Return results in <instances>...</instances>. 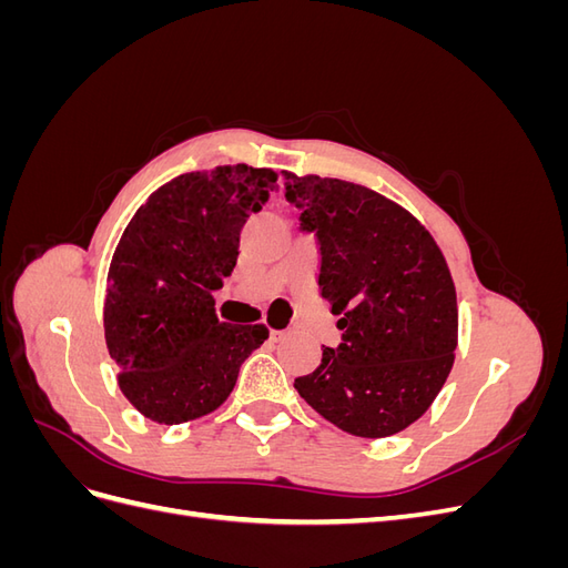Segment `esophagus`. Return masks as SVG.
I'll return each mask as SVG.
<instances>
[{
	"label": "esophagus",
	"instance_id": "1",
	"mask_svg": "<svg viewBox=\"0 0 568 568\" xmlns=\"http://www.w3.org/2000/svg\"><path fill=\"white\" fill-rule=\"evenodd\" d=\"M284 334H286V332H282V329H272V332H270V338H272V341H280V338H284Z\"/></svg>",
	"mask_w": 568,
	"mask_h": 568
}]
</instances>
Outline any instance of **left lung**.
<instances>
[{
  "label": "left lung",
  "instance_id": "1",
  "mask_svg": "<svg viewBox=\"0 0 568 568\" xmlns=\"http://www.w3.org/2000/svg\"><path fill=\"white\" fill-rule=\"evenodd\" d=\"M286 201L320 246V291L338 315L301 398L343 432L386 438L417 422L453 369L457 296L434 236L363 184L284 173Z\"/></svg>",
  "mask_w": 568,
  "mask_h": 568
}]
</instances>
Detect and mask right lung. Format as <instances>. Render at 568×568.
<instances>
[{
  "label": "right lung",
  "instance_id": "1",
  "mask_svg": "<svg viewBox=\"0 0 568 568\" xmlns=\"http://www.w3.org/2000/svg\"><path fill=\"white\" fill-rule=\"evenodd\" d=\"M274 189L272 170L244 163L186 173L153 192L120 236L106 280V346L120 390L151 422L217 409L267 338L263 324L220 322L213 291Z\"/></svg>",
  "mask_w": 568,
  "mask_h": 568
}]
</instances>
